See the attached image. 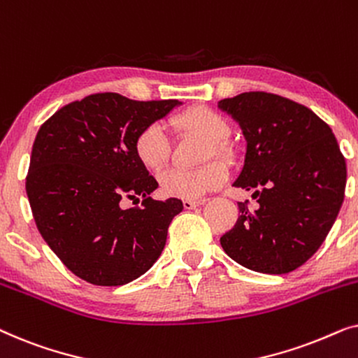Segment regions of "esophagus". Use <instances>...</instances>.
<instances>
[{"instance_id": "obj_1", "label": "esophagus", "mask_w": 358, "mask_h": 358, "mask_svg": "<svg viewBox=\"0 0 358 358\" xmlns=\"http://www.w3.org/2000/svg\"><path fill=\"white\" fill-rule=\"evenodd\" d=\"M205 203H207V199H203V200H184V202H182L185 210L197 208V207H200V205H205Z\"/></svg>"}]
</instances>
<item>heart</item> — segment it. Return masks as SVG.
Returning a JSON list of instances; mask_svg holds the SVG:
<instances>
[{"label": "heart", "instance_id": "obj_1", "mask_svg": "<svg viewBox=\"0 0 358 358\" xmlns=\"http://www.w3.org/2000/svg\"><path fill=\"white\" fill-rule=\"evenodd\" d=\"M171 127L182 135H194L205 140L203 159L212 156L223 161L233 158L231 146L227 138L231 134L228 119L212 107L194 106L174 115ZM134 153L138 163L150 173H159L169 159V141L159 125H146L136 134L134 140ZM227 182V169L217 161L200 166L192 171L173 169L159 178L161 192L166 197L195 200L205 194L222 187Z\"/></svg>", "mask_w": 358, "mask_h": 358}]
</instances>
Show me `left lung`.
<instances>
[{
	"instance_id": "8db88e82",
	"label": "left lung",
	"mask_w": 358,
	"mask_h": 358,
	"mask_svg": "<svg viewBox=\"0 0 358 358\" xmlns=\"http://www.w3.org/2000/svg\"><path fill=\"white\" fill-rule=\"evenodd\" d=\"M241 127L244 164L234 187L254 190L257 208L238 202L220 238L233 261L254 272L288 273L324 241L344 200L347 168L331 127L308 107L271 92L218 102Z\"/></svg>"
}]
</instances>
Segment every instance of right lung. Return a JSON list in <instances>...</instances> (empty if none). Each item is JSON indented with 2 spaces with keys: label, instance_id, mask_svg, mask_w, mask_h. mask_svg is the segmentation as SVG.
Listing matches in <instances>:
<instances>
[{
  "label": "right lung",
  "instance_id": "add662e5",
  "mask_svg": "<svg viewBox=\"0 0 358 358\" xmlns=\"http://www.w3.org/2000/svg\"><path fill=\"white\" fill-rule=\"evenodd\" d=\"M180 104L99 92L58 109L37 131L26 178L34 220L83 280L125 285L163 252L184 207L179 199L150 197L158 182L135 158L134 140ZM125 198H141L142 207L124 209Z\"/></svg>",
  "mask_w": 358,
  "mask_h": 358
}]
</instances>
